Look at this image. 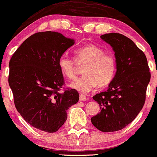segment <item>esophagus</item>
I'll return each instance as SVG.
<instances>
[{
    "instance_id": "34e87169",
    "label": "esophagus",
    "mask_w": 157,
    "mask_h": 157,
    "mask_svg": "<svg viewBox=\"0 0 157 157\" xmlns=\"http://www.w3.org/2000/svg\"><path fill=\"white\" fill-rule=\"evenodd\" d=\"M79 100H80V101H86V100H87V97H86L85 95H84V94H79Z\"/></svg>"
}]
</instances>
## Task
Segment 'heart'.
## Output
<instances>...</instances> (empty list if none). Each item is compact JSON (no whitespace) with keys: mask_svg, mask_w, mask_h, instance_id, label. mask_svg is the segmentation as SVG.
I'll return each instance as SVG.
<instances>
[{"mask_svg":"<svg viewBox=\"0 0 157 157\" xmlns=\"http://www.w3.org/2000/svg\"><path fill=\"white\" fill-rule=\"evenodd\" d=\"M75 60L62 55L59 58L58 67L63 76L74 79L76 76V63L85 64L82 70L84 75L70 84V87L78 91L89 92L97 85L104 87L114 78L117 69L115 58L111 54L104 53L97 45L87 44L78 48L75 52Z\"/></svg>","mask_w":157,"mask_h":157,"instance_id":"1","label":"heart"}]
</instances>
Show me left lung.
Instances as JSON below:
<instances>
[{"label": "left lung", "mask_w": 157, "mask_h": 157, "mask_svg": "<svg viewBox=\"0 0 157 157\" xmlns=\"http://www.w3.org/2000/svg\"><path fill=\"white\" fill-rule=\"evenodd\" d=\"M101 38L113 48L117 72L108 90L93 97L101 111L91 122L102 132H115L130 124L142 109L151 72L145 55L130 39L117 33Z\"/></svg>", "instance_id": "left-lung-1"}]
</instances>
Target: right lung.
Segmentation results:
<instances>
[{
	"instance_id": "obj_1",
	"label": "right lung",
	"mask_w": 157,
	"mask_h": 157,
	"mask_svg": "<svg viewBox=\"0 0 157 157\" xmlns=\"http://www.w3.org/2000/svg\"><path fill=\"white\" fill-rule=\"evenodd\" d=\"M73 44L58 32H38L26 39L10 60L8 82L15 106L26 122L42 131L57 132L69 108L79 99L75 89L60 91L65 82L58 60Z\"/></svg>"
}]
</instances>
